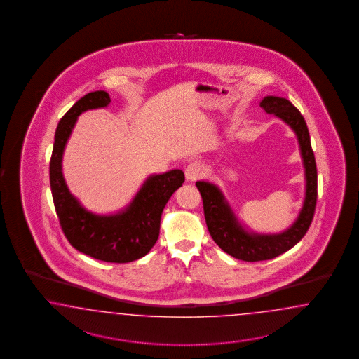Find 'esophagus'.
Segmentation results:
<instances>
[{
    "instance_id": "1",
    "label": "esophagus",
    "mask_w": 359,
    "mask_h": 359,
    "mask_svg": "<svg viewBox=\"0 0 359 359\" xmlns=\"http://www.w3.org/2000/svg\"><path fill=\"white\" fill-rule=\"evenodd\" d=\"M203 175V165L200 162L194 161L187 165L185 168V177L188 182H195Z\"/></svg>"
}]
</instances>
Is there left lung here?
Instances as JSON below:
<instances>
[{
	"label": "left lung",
	"mask_w": 359,
	"mask_h": 359,
	"mask_svg": "<svg viewBox=\"0 0 359 359\" xmlns=\"http://www.w3.org/2000/svg\"><path fill=\"white\" fill-rule=\"evenodd\" d=\"M261 108L267 114H273L288 123L296 133L300 144L305 167L306 191L304 205L294 225L282 234H250L241 226L216 185L207 182L196 183L203 198L204 216L212 238L229 255L246 262L267 261L292 249L311 226L317 201L315 154L311 146L309 131L304 117L287 98L267 96L262 100Z\"/></svg>",
	"instance_id": "obj_1"
}]
</instances>
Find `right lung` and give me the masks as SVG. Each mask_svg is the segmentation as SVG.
<instances>
[{
    "instance_id": "1",
    "label": "right lung",
    "mask_w": 359,
    "mask_h": 359,
    "mask_svg": "<svg viewBox=\"0 0 359 359\" xmlns=\"http://www.w3.org/2000/svg\"><path fill=\"white\" fill-rule=\"evenodd\" d=\"M109 102L107 92H90L63 116L55 131L50 184L59 224L68 242L76 250L98 261L128 263L140 259L151 250L159 237L164 207L185 179L180 170L150 176L129 208L114 216H96L81 207L69 194L62 174L65 143L77 116L88 109L104 108Z\"/></svg>"
}]
</instances>
